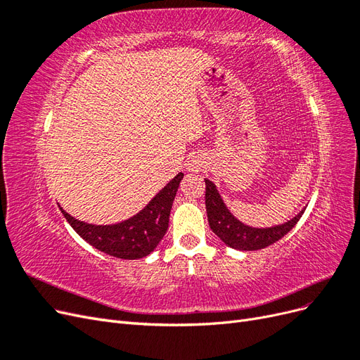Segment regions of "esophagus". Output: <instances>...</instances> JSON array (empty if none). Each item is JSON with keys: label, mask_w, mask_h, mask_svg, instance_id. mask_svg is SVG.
I'll return each mask as SVG.
<instances>
[{"label": "esophagus", "mask_w": 360, "mask_h": 360, "mask_svg": "<svg viewBox=\"0 0 360 360\" xmlns=\"http://www.w3.org/2000/svg\"><path fill=\"white\" fill-rule=\"evenodd\" d=\"M204 167V160L201 156H192L188 160V171L191 172H198Z\"/></svg>", "instance_id": "esophagus-1"}]
</instances>
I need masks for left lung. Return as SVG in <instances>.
I'll return each instance as SVG.
<instances>
[{
  "label": "left lung",
  "instance_id": "left-lung-1",
  "mask_svg": "<svg viewBox=\"0 0 360 360\" xmlns=\"http://www.w3.org/2000/svg\"><path fill=\"white\" fill-rule=\"evenodd\" d=\"M205 181V209L209 225L212 231L221 238V240L233 249L238 250H258L270 246L284 237L291 228L297 224L303 212H299L292 219L267 228H255L240 222L237 217L228 210L216 184L204 179Z\"/></svg>",
  "mask_w": 360,
  "mask_h": 360
}]
</instances>
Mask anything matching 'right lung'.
Instances as JSON below:
<instances>
[{
	"mask_svg": "<svg viewBox=\"0 0 360 360\" xmlns=\"http://www.w3.org/2000/svg\"><path fill=\"white\" fill-rule=\"evenodd\" d=\"M183 176V172H179L143 210L117 224H86L70 216L61 205L58 207L73 230L101 252L122 259H138L153 252L165 236L172 201Z\"/></svg>",
	"mask_w": 360,
	"mask_h": 360,
	"instance_id": "add662e5",
	"label": "right lung"
}]
</instances>
